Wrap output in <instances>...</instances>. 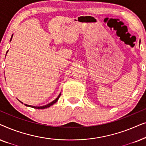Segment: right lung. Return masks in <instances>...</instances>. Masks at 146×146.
I'll return each mask as SVG.
<instances>
[{
	"label": "right lung",
	"mask_w": 146,
	"mask_h": 146,
	"mask_svg": "<svg viewBox=\"0 0 146 146\" xmlns=\"http://www.w3.org/2000/svg\"><path fill=\"white\" fill-rule=\"evenodd\" d=\"M13 35H12V36H11V40H10V41H11V40H12V38H13ZM9 52V50H8L7 52V53H6V55H7V52ZM60 95H61V92H60V94L58 95V96L54 100H53L52 102H51L50 103H49V104H46V105H44V106H31V105H28V104H25L26 106H28V107H31V108H36V109H45V108H49L50 106H52L54 104H55L56 102L58 101V100L59 99V98H60ZM21 102V101H20ZM21 103H23L22 102H21Z\"/></svg>",
	"instance_id": "right-lung-1"
}]
</instances>
